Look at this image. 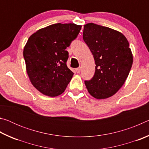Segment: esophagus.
<instances>
[{"instance_id":"esophagus-1","label":"esophagus","mask_w":149,"mask_h":149,"mask_svg":"<svg viewBox=\"0 0 149 149\" xmlns=\"http://www.w3.org/2000/svg\"><path fill=\"white\" fill-rule=\"evenodd\" d=\"M80 72H81V67H79V68H77L75 69V72L77 73V74L80 73Z\"/></svg>"}]
</instances>
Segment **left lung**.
Wrapping results in <instances>:
<instances>
[{
  "label": "left lung",
  "instance_id": "left-lung-1",
  "mask_svg": "<svg viewBox=\"0 0 149 149\" xmlns=\"http://www.w3.org/2000/svg\"><path fill=\"white\" fill-rule=\"evenodd\" d=\"M83 39L96 64L94 75L85 84L93 97L107 99L122 87L132 68L129 42L120 32L93 23L85 25Z\"/></svg>",
  "mask_w": 149,
  "mask_h": 149
}]
</instances>
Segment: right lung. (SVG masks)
Returning a JSON list of instances; mask_svg holds the SVG:
<instances>
[{
  "mask_svg": "<svg viewBox=\"0 0 149 149\" xmlns=\"http://www.w3.org/2000/svg\"><path fill=\"white\" fill-rule=\"evenodd\" d=\"M81 26L55 24L35 33L24 49L26 70L33 85L49 97L61 95L74 73L68 68L65 49L77 38Z\"/></svg>",
  "mask_w": 149,
  "mask_h": 149,
  "instance_id": "right-lung-1",
  "label": "right lung"
}]
</instances>
